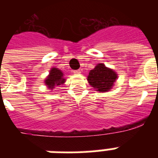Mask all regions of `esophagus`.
Segmentation results:
<instances>
[{
	"mask_svg": "<svg viewBox=\"0 0 158 158\" xmlns=\"http://www.w3.org/2000/svg\"><path fill=\"white\" fill-rule=\"evenodd\" d=\"M74 74H80V73H81V71H80V69H76V70H74Z\"/></svg>",
	"mask_w": 158,
	"mask_h": 158,
	"instance_id": "1",
	"label": "esophagus"
}]
</instances>
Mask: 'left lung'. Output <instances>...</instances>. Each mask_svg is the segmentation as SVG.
<instances>
[{
    "label": "left lung",
    "instance_id": "left-lung-1",
    "mask_svg": "<svg viewBox=\"0 0 158 158\" xmlns=\"http://www.w3.org/2000/svg\"><path fill=\"white\" fill-rule=\"evenodd\" d=\"M116 79L117 74L113 69L106 67L104 64H98L90 70L87 79L96 91L105 93L111 89Z\"/></svg>",
    "mask_w": 158,
    "mask_h": 158
}]
</instances>
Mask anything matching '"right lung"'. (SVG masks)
<instances>
[{"label": "right lung", "instance_id": "add662e5", "mask_svg": "<svg viewBox=\"0 0 158 158\" xmlns=\"http://www.w3.org/2000/svg\"><path fill=\"white\" fill-rule=\"evenodd\" d=\"M63 73L60 69L57 68H52L49 75L45 79V84L48 89H53L55 87L63 84L65 82V79L63 78Z\"/></svg>", "mask_w": 158, "mask_h": 158}]
</instances>
